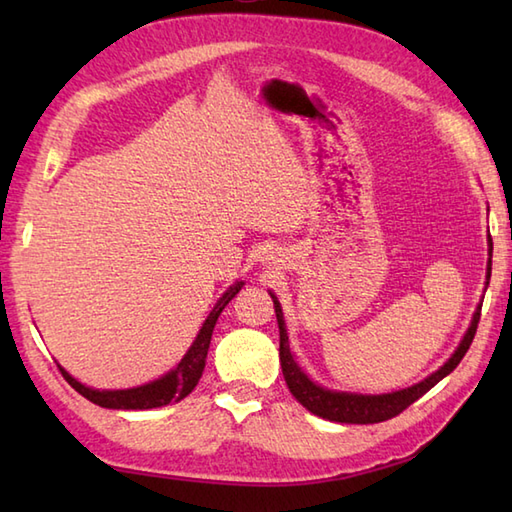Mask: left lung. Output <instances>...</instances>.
<instances>
[{
    "label": "left lung",
    "instance_id": "obj_1",
    "mask_svg": "<svg viewBox=\"0 0 512 512\" xmlns=\"http://www.w3.org/2000/svg\"><path fill=\"white\" fill-rule=\"evenodd\" d=\"M488 255L493 257V239L491 237H488ZM491 257H488V268H486V286H488V279H491ZM270 297H273L277 323H279L281 372H284L290 394L295 396L310 413H314V416L332 420V422H345V424H374V422L389 420L405 411L409 405H413V402H416L420 396L427 394V391L433 385H438L444 376H449L453 369L460 365L464 354L469 352L473 336L477 332V323H480V312H482V303H480L473 314L469 330H466L464 339L458 345V350L451 354L449 361L444 363L438 372H433L431 376H427L424 380H420V383L411 385L407 389H398V391H391V394H380V396H367V394H350V391L325 389L317 383H312V380L303 374V369L299 367L295 356H292V352H290L284 312H281V306L273 292H270Z\"/></svg>",
    "mask_w": 512,
    "mask_h": 512
}]
</instances>
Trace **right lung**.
<instances>
[{"instance_id": "add662e5", "label": "right lung", "mask_w": 512, "mask_h": 512, "mask_svg": "<svg viewBox=\"0 0 512 512\" xmlns=\"http://www.w3.org/2000/svg\"><path fill=\"white\" fill-rule=\"evenodd\" d=\"M242 286L244 281H237V284H233L224 292L220 301L215 303V308L211 310L209 317H206V321L202 323V330L198 336H195L189 352L184 354L182 361L173 367L171 372L160 376L158 380H154V383L132 387V389H92L88 385L79 383L76 378H72L59 365L61 374L83 398H88L90 402H94V405L107 407V409H154V407H165L169 402H180L182 398H187L191 394L195 385H198L206 365V354H209L215 321L222 314V310L228 306V301L242 290Z\"/></svg>"}]
</instances>
